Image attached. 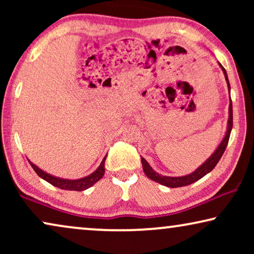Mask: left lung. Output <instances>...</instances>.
Here are the masks:
<instances>
[{
	"label": "left lung",
	"mask_w": 254,
	"mask_h": 254,
	"mask_svg": "<svg viewBox=\"0 0 254 254\" xmlns=\"http://www.w3.org/2000/svg\"><path fill=\"white\" fill-rule=\"evenodd\" d=\"M220 64L221 69L223 70L225 81H227V84H228L229 92H230V83H229L227 71H225L223 65H222L221 64ZM231 129H232V103H231V99H230V104H229V119H228V125H227V131H225L224 137L222 138L221 143L218 144L216 150H215L213 154H211L210 157L207 158V161L202 163V164H201L199 168L195 170V171L190 173V175L182 176V177L163 176V175H159L158 172H156L155 170L152 169L150 165H149V163L145 161L143 157H141L142 166H143V171L145 173V176H147L148 178H150L151 180H154V182L161 184V185H164L166 187H171V189L187 186V185H190V184L197 182V180L206 176L207 173H209L211 170H213L215 166H216L218 161H220L221 157H222V155H223V152L225 151V148H227L228 142H229V137H230Z\"/></svg>",
	"instance_id": "1"
}]
</instances>
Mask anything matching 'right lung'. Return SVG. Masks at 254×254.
Returning a JSON list of instances; mask_svg holds the SVG:
<instances>
[{"instance_id": "1", "label": "right lung", "mask_w": 254, "mask_h": 254, "mask_svg": "<svg viewBox=\"0 0 254 254\" xmlns=\"http://www.w3.org/2000/svg\"><path fill=\"white\" fill-rule=\"evenodd\" d=\"M107 156V155H106ZM106 156L103 158L100 165L97 168L96 171H93L91 175L84 177V178L79 179H64V178H59V177L52 176L50 173L45 172L40 168H38L36 164H33L32 162L29 159V163L32 166V169L36 171V173L40 178L46 180L47 183H50L51 185H53L58 189L61 190H84L89 187L95 185V184L103 178L104 173H105V159Z\"/></svg>"}]
</instances>
